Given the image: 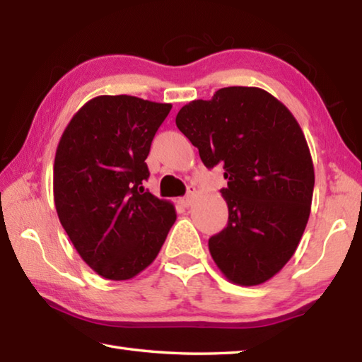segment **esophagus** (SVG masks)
Returning a JSON list of instances; mask_svg holds the SVG:
<instances>
[{"label":"esophagus","mask_w":362,"mask_h":362,"mask_svg":"<svg viewBox=\"0 0 362 362\" xmlns=\"http://www.w3.org/2000/svg\"><path fill=\"white\" fill-rule=\"evenodd\" d=\"M194 199H196V189H194L193 187H189L187 196L180 199V204H182L183 206H189L191 204L194 202Z\"/></svg>","instance_id":"1"}]
</instances>
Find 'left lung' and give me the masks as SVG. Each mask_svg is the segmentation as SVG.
<instances>
[{"label":"left lung","instance_id":"left-lung-1","mask_svg":"<svg viewBox=\"0 0 362 362\" xmlns=\"http://www.w3.org/2000/svg\"><path fill=\"white\" fill-rule=\"evenodd\" d=\"M175 124L206 168L222 165L227 227L209 240L228 281L257 286L294 255L308 224L314 166L302 127L258 87H226L183 105Z\"/></svg>","mask_w":362,"mask_h":362}]
</instances>
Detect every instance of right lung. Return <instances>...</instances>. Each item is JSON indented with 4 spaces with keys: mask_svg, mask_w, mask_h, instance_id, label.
<instances>
[{
    "mask_svg": "<svg viewBox=\"0 0 362 362\" xmlns=\"http://www.w3.org/2000/svg\"><path fill=\"white\" fill-rule=\"evenodd\" d=\"M171 104L129 95L90 99L74 113L54 158V204L81 258L107 280L143 272L175 222L169 201L144 191L146 158Z\"/></svg>",
    "mask_w": 362,
    "mask_h": 362,
    "instance_id": "add662e5",
    "label": "right lung"
}]
</instances>
